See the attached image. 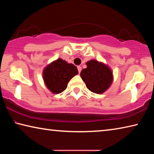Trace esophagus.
Listing matches in <instances>:
<instances>
[{"label": "esophagus", "instance_id": "34e87169", "mask_svg": "<svg viewBox=\"0 0 154 154\" xmlns=\"http://www.w3.org/2000/svg\"><path fill=\"white\" fill-rule=\"evenodd\" d=\"M77 69H78V71H79V73H80L81 71H82V67H81L80 66H77Z\"/></svg>", "mask_w": 154, "mask_h": 154}]
</instances>
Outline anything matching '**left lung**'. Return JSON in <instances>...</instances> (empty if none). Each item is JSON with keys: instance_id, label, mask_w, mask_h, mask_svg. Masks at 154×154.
I'll return each mask as SVG.
<instances>
[{"instance_id": "1", "label": "left lung", "mask_w": 154, "mask_h": 154, "mask_svg": "<svg viewBox=\"0 0 154 154\" xmlns=\"http://www.w3.org/2000/svg\"><path fill=\"white\" fill-rule=\"evenodd\" d=\"M80 75L88 90L96 94H103L111 86L113 80V72L107 65L96 60L86 62Z\"/></svg>"}]
</instances>
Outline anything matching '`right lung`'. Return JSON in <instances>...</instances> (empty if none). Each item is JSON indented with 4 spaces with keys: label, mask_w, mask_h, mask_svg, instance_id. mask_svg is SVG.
I'll use <instances>...</instances> for the list:
<instances>
[{
    "label": "right lung",
    "mask_w": 154,
    "mask_h": 154,
    "mask_svg": "<svg viewBox=\"0 0 154 154\" xmlns=\"http://www.w3.org/2000/svg\"><path fill=\"white\" fill-rule=\"evenodd\" d=\"M78 74L77 67L61 58L51 62L43 71L44 83L54 94H60L67 88L68 83Z\"/></svg>",
    "instance_id": "1"
}]
</instances>
